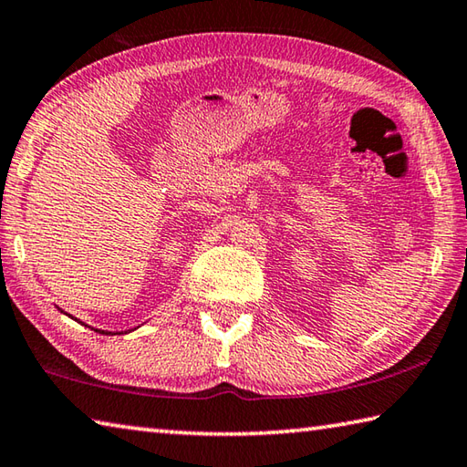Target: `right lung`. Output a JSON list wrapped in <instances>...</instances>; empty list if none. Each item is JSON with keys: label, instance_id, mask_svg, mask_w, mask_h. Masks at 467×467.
<instances>
[{"label": "right lung", "instance_id": "1", "mask_svg": "<svg viewBox=\"0 0 467 467\" xmlns=\"http://www.w3.org/2000/svg\"><path fill=\"white\" fill-rule=\"evenodd\" d=\"M100 334H110V331H100Z\"/></svg>", "mask_w": 467, "mask_h": 467}]
</instances>
